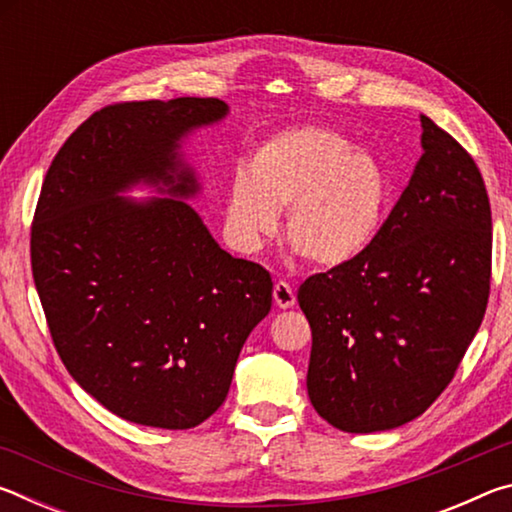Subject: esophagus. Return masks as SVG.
<instances>
[{
	"instance_id": "esophagus-1",
	"label": "esophagus",
	"mask_w": 512,
	"mask_h": 512,
	"mask_svg": "<svg viewBox=\"0 0 512 512\" xmlns=\"http://www.w3.org/2000/svg\"><path fill=\"white\" fill-rule=\"evenodd\" d=\"M273 300H275V305L280 307V309H289V307L296 305V293H293L291 284L289 282H282V280L275 282Z\"/></svg>"
}]
</instances>
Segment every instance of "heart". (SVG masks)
<instances>
[{"instance_id":"heart-1","label":"heart","mask_w":512,"mask_h":512,"mask_svg":"<svg viewBox=\"0 0 512 512\" xmlns=\"http://www.w3.org/2000/svg\"><path fill=\"white\" fill-rule=\"evenodd\" d=\"M391 178L375 153L320 126L289 128L250 153L230 180L225 223L241 250H257L287 210V237L318 266H343L377 239Z\"/></svg>"}]
</instances>
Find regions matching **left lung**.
Instances as JSON below:
<instances>
[{"instance_id":"1","label":"left lung","mask_w":512,"mask_h":512,"mask_svg":"<svg viewBox=\"0 0 512 512\" xmlns=\"http://www.w3.org/2000/svg\"><path fill=\"white\" fill-rule=\"evenodd\" d=\"M422 158L377 239L298 289L311 327L307 393L332 427L418 418L454 379L490 296L492 216L472 155L429 117Z\"/></svg>"}]
</instances>
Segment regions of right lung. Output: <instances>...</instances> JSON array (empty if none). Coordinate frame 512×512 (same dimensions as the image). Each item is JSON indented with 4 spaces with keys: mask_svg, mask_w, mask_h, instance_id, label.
Here are the masks:
<instances>
[{
    "mask_svg": "<svg viewBox=\"0 0 512 512\" xmlns=\"http://www.w3.org/2000/svg\"><path fill=\"white\" fill-rule=\"evenodd\" d=\"M225 115L228 103L198 97L101 108L60 146L33 216V280L60 359L144 427L210 418L271 311L266 268L225 253L183 201L201 187L180 142ZM140 182L172 198L118 196Z\"/></svg>",
    "mask_w": 512,
    "mask_h": 512,
    "instance_id": "add662e5",
    "label": "right lung"
}]
</instances>
